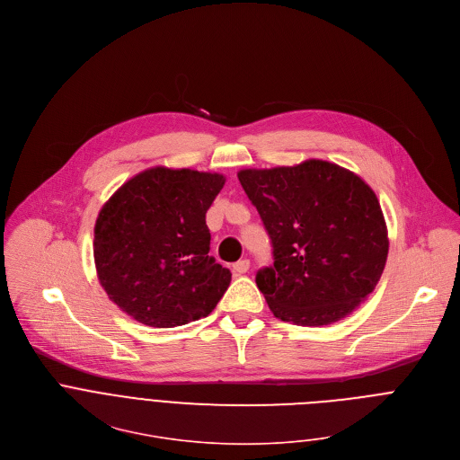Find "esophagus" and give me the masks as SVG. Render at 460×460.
<instances>
[{
	"instance_id": "obj_1",
	"label": "esophagus",
	"mask_w": 460,
	"mask_h": 460,
	"mask_svg": "<svg viewBox=\"0 0 460 460\" xmlns=\"http://www.w3.org/2000/svg\"><path fill=\"white\" fill-rule=\"evenodd\" d=\"M233 267H234V270H236L238 274H245V272L249 270V267H251V261H249L247 258H243V260L236 261Z\"/></svg>"
}]
</instances>
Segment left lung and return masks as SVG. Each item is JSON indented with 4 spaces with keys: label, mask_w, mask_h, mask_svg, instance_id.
Returning <instances> with one entry per match:
<instances>
[{
    "label": "left lung",
    "mask_w": 460,
    "mask_h": 460,
    "mask_svg": "<svg viewBox=\"0 0 460 460\" xmlns=\"http://www.w3.org/2000/svg\"><path fill=\"white\" fill-rule=\"evenodd\" d=\"M238 181L272 247L256 285L281 322L329 325L377 285L388 236L376 193L354 173L307 161L294 168L243 170Z\"/></svg>",
    "instance_id": "8db88e82"
}]
</instances>
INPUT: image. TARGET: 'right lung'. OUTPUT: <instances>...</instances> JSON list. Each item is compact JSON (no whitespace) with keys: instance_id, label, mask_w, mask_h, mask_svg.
<instances>
[{"instance_id":"right-lung-1","label":"right lung","mask_w":460,"mask_h":460,"mask_svg":"<svg viewBox=\"0 0 460 460\" xmlns=\"http://www.w3.org/2000/svg\"><path fill=\"white\" fill-rule=\"evenodd\" d=\"M217 173L147 170L101 209L95 267L108 297L133 320L172 329L206 318L231 270L209 256L206 213L224 188Z\"/></svg>"}]
</instances>
